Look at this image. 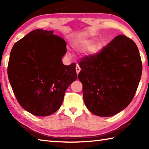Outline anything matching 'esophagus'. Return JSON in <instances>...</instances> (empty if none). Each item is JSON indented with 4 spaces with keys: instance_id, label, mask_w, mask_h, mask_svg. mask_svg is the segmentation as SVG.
I'll return each instance as SVG.
<instances>
[{
    "instance_id": "esophagus-1",
    "label": "esophagus",
    "mask_w": 149,
    "mask_h": 149,
    "mask_svg": "<svg viewBox=\"0 0 149 149\" xmlns=\"http://www.w3.org/2000/svg\"><path fill=\"white\" fill-rule=\"evenodd\" d=\"M75 70H76V72H77V74H79V72H80V70H81V68H80L79 65H78L77 64H76V68H75Z\"/></svg>"
}]
</instances>
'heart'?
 I'll return each mask as SVG.
<instances>
[{
    "mask_svg": "<svg viewBox=\"0 0 149 149\" xmlns=\"http://www.w3.org/2000/svg\"><path fill=\"white\" fill-rule=\"evenodd\" d=\"M94 43V41L91 39L79 40L77 43V49L81 51H85L89 50L91 54H97L101 50L102 45L100 43Z\"/></svg>",
    "mask_w": 149,
    "mask_h": 149,
    "instance_id": "heart-1",
    "label": "heart"
}]
</instances>
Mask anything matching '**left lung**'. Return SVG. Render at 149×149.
I'll return each mask as SVG.
<instances>
[{
    "mask_svg": "<svg viewBox=\"0 0 149 149\" xmlns=\"http://www.w3.org/2000/svg\"><path fill=\"white\" fill-rule=\"evenodd\" d=\"M78 79L85 106L93 114L109 117L133 100L142 74V62L134 41L118 35L97 54L82 58Z\"/></svg>",
    "mask_w": 149,
    "mask_h": 149,
    "instance_id": "obj_1",
    "label": "left lung"
}]
</instances>
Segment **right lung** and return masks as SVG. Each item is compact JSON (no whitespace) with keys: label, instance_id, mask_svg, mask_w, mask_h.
Masks as SVG:
<instances>
[{"label":"right lung","instance_id":"obj_1","mask_svg":"<svg viewBox=\"0 0 149 149\" xmlns=\"http://www.w3.org/2000/svg\"><path fill=\"white\" fill-rule=\"evenodd\" d=\"M53 31L35 29L11 50L8 76L21 107L37 116L53 114L61 107L65 91L77 79L75 63L62 58L66 42Z\"/></svg>","mask_w":149,"mask_h":149}]
</instances>
